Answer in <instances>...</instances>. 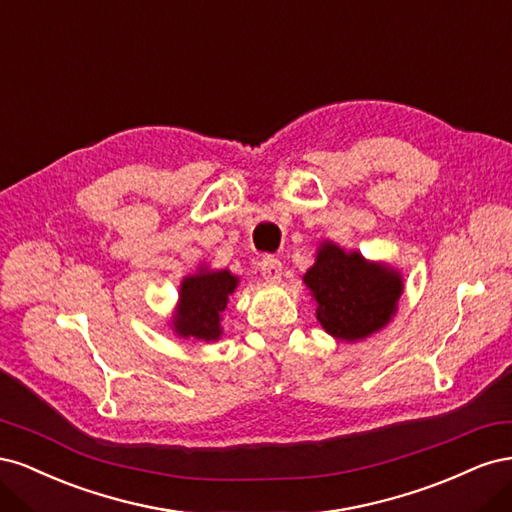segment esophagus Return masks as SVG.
I'll list each match as a JSON object with an SVG mask.
<instances>
[{
	"label": "esophagus",
	"mask_w": 512,
	"mask_h": 512,
	"mask_svg": "<svg viewBox=\"0 0 512 512\" xmlns=\"http://www.w3.org/2000/svg\"><path fill=\"white\" fill-rule=\"evenodd\" d=\"M260 273L271 284L280 282L282 280V262L277 260L275 256H265L260 260Z\"/></svg>",
	"instance_id": "1"
}]
</instances>
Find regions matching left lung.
<instances>
[{"mask_svg": "<svg viewBox=\"0 0 512 512\" xmlns=\"http://www.w3.org/2000/svg\"><path fill=\"white\" fill-rule=\"evenodd\" d=\"M303 282L318 303L316 318L322 329L346 342H359L386 327L404 292L399 271L331 241L318 247Z\"/></svg>", "mask_w": 512, "mask_h": 512, "instance_id": "1", "label": "left lung"}]
</instances>
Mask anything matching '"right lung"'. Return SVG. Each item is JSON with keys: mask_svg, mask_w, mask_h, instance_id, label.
Returning <instances> with one entry per match:
<instances>
[{"mask_svg": "<svg viewBox=\"0 0 512 512\" xmlns=\"http://www.w3.org/2000/svg\"><path fill=\"white\" fill-rule=\"evenodd\" d=\"M237 284L239 277L226 269L209 271L200 267L198 273L183 277L173 331L183 339H203V342L220 339V320Z\"/></svg>", "mask_w": 512, "mask_h": 512, "instance_id": "right-lung-1", "label": "right lung"}]
</instances>
